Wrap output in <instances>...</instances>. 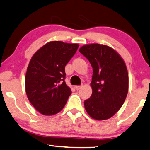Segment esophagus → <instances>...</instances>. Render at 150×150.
Masks as SVG:
<instances>
[{
    "instance_id": "obj_1",
    "label": "esophagus",
    "mask_w": 150,
    "mask_h": 150,
    "mask_svg": "<svg viewBox=\"0 0 150 150\" xmlns=\"http://www.w3.org/2000/svg\"><path fill=\"white\" fill-rule=\"evenodd\" d=\"M82 87V85H80V86H75V89H76V90H80Z\"/></svg>"
}]
</instances>
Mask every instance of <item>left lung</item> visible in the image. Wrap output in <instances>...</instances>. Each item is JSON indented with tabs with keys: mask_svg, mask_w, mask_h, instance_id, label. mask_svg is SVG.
<instances>
[{
	"mask_svg": "<svg viewBox=\"0 0 150 150\" xmlns=\"http://www.w3.org/2000/svg\"><path fill=\"white\" fill-rule=\"evenodd\" d=\"M79 51L93 68L92 94L84 100L86 111L94 120H108L127 98L129 75L125 63L115 50L104 45H85Z\"/></svg>",
	"mask_w": 150,
	"mask_h": 150,
	"instance_id": "left-lung-1",
	"label": "left lung"
}]
</instances>
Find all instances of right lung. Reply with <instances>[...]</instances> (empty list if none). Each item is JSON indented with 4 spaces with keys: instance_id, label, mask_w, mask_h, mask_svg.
Returning a JSON list of instances; mask_svg holds the SVG:
<instances>
[{
    "instance_id": "1",
    "label": "right lung",
    "mask_w": 150,
    "mask_h": 150,
    "mask_svg": "<svg viewBox=\"0 0 150 150\" xmlns=\"http://www.w3.org/2000/svg\"><path fill=\"white\" fill-rule=\"evenodd\" d=\"M78 47V44L52 41L39 49L30 59L25 80L26 93L41 114H57L67 102L72 92L65 82V66Z\"/></svg>"
}]
</instances>
